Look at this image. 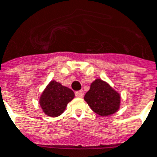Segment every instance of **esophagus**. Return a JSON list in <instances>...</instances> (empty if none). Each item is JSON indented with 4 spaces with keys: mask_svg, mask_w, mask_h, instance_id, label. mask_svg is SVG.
<instances>
[{
    "mask_svg": "<svg viewBox=\"0 0 157 157\" xmlns=\"http://www.w3.org/2000/svg\"><path fill=\"white\" fill-rule=\"evenodd\" d=\"M75 94H76V97L78 98H82L84 96V91L81 90H79V91H76V93H75Z\"/></svg>",
    "mask_w": 157,
    "mask_h": 157,
    "instance_id": "obj_1",
    "label": "esophagus"
}]
</instances>
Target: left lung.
Wrapping results in <instances>:
<instances>
[{"label":"left lung","mask_w":157,"mask_h":157,"mask_svg":"<svg viewBox=\"0 0 157 157\" xmlns=\"http://www.w3.org/2000/svg\"><path fill=\"white\" fill-rule=\"evenodd\" d=\"M92 110L100 116L116 113L120 106V95L105 81L96 79L84 97Z\"/></svg>","instance_id":"left-lung-1"}]
</instances>
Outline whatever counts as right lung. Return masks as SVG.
Returning a JSON list of instances; mask_svg holds the SVG:
<instances>
[{
	"instance_id": "1",
	"label": "right lung",
	"mask_w": 157,
	"mask_h": 157,
	"mask_svg": "<svg viewBox=\"0 0 157 157\" xmlns=\"http://www.w3.org/2000/svg\"><path fill=\"white\" fill-rule=\"evenodd\" d=\"M74 96L75 94L71 90L56 81H52L42 93L39 104L47 115L57 117L64 112Z\"/></svg>"
}]
</instances>
